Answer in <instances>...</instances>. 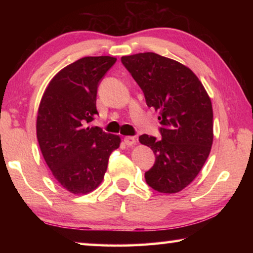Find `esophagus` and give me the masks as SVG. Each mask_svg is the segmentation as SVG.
<instances>
[{"label":"esophagus","instance_id":"1","mask_svg":"<svg viewBox=\"0 0 253 253\" xmlns=\"http://www.w3.org/2000/svg\"><path fill=\"white\" fill-rule=\"evenodd\" d=\"M124 143L128 145V146H132V145L136 144V138L132 136H126L125 138H124Z\"/></svg>","mask_w":253,"mask_h":253}]
</instances>
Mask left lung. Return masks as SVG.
I'll list each match as a JSON object with an SVG mask.
<instances>
[{
  "mask_svg": "<svg viewBox=\"0 0 253 253\" xmlns=\"http://www.w3.org/2000/svg\"><path fill=\"white\" fill-rule=\"evenodd\" d=\"M122 62L147 106L160 113L162 138L139 136L156 158L145 179L161 193H177L198 176L211 152V99L194 72L175 60L144 52L122 57Z\"/></svg>",
  "mask_w": 253,
  "mask_h": 253,
  "instance_id": "8db88e82",
  "label": "left lung"
}]
</instances>
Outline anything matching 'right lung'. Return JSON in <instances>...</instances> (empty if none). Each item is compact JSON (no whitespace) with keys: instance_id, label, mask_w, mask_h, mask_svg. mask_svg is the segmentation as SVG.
<instances>
[{"instance_id":"1","label":"right lung","mask_w":253,"mask_h":253,"mask_svg":"<svg viewBox=\"0 0 253 253\" xmlns=\"http://www.w3.org/2000/svg\"><path fill=\"white\" fill-rule=\"evenodd\" d=\"M116 58L84 57L50 81L38 110L37 137L53 177L74 194L99 186L121 137L89 123L98 115L97 89Z\"/></svg>"}]
</instances>
